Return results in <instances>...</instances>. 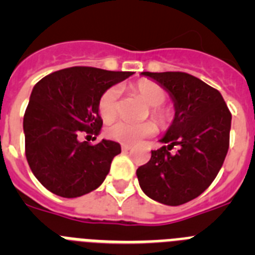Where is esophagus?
Segmentation results:
<instances>
[{"label":"esophagus","instance_id":"34e87169","mask_svg":"<svg viewBox=\"0 0 255 255\" xmlns=\"http://www.w3.org/2000/svg\"><path fill=\"white\" fill-rule=\"evenodd\" d=\"M121 148H123V150L124 152H129V150H131V145H129V144H123V145H121Z\"/></svg>","mask_w":255,"mask_h":255}]
</instances>
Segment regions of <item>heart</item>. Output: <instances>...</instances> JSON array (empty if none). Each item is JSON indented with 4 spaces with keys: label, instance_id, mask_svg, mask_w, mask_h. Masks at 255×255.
Here are the masks:
<instances>
[{
    "label": "heart",
    "instance_id": "obj_1",
    "mask_svg": "<svg viewBox=\"0 0 255 255\" xmlns=\"http://www.w3.org/2000/svg\"><path fill=\"white\" fill-rule=\"evenodd\" d=\"M131 92L140 97L144 102L150 106V116L161 126H166L171 121L172 112L168 107L162 106L167 98L166 91L157 83L141 79L130 87ZM119 91L117 88H108L103 92L98 101V112L105 123H111L119 115ZM155 132V125L152 121L141 124H132L128 121H119L112 124L107 129V135L115 140L124 144H135L143 138L150 136Z\"/></svg>",
    "mask_w": 255,
    "mask_h": 255
}]
</instances>
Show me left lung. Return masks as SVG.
Segmentation results:
<instances>
[{
    "label": "left lung",
    "mask_w": 255,
    "mask_h": 255,
    "mask_svg": "<svg viewBox=\"0 0 255 255\" xmlns=\"http://www.w3.org/2000/svg\"><path fill=\"white\" fill-rule=\"evenodd\" d=\"M168 92L175 117L149 162L136 170L139 185L150 199L180 206L199 197L216 179L229 150L231 112L215 88L180 71L149 73ZM177 145L175 155L169 150Z\"/></svg>",
    "instance_id": "1"
}]
</instances>
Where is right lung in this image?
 I'll use <instances>...</instances> for the list:
<instances>
[{
  "label": "right lung",
  "instance_id": "1",
  "mask_svg": "<svg viewBox=\"0 0 255 255\" xmlns=\"http://www.w3.org/2000/svg\"><path fill=\"white\" fill-rule=\"evenodd\" d=\"M131 75L75 66L49 74L34 85L22 123L25 155L31 172L51 193L82 197L105 181L112 159L121 153L120 144L106 139L91 144L82 136L100 134V97Z\"/></svg>",
  "mask_w": 255,
  "mask_h": 255
}]
</instances>
